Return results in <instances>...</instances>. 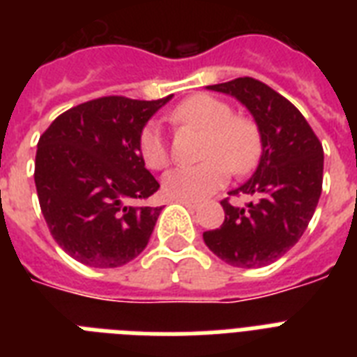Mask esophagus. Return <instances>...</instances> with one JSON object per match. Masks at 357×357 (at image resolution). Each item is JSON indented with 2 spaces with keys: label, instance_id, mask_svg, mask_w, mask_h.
Wrapping results in <instances>:
<instances>
[{
  "label": "esophagus",
  "instance_id": "esophagus-1",
  "mask_svg": "<svg viewBox=\"0 0 357 357\" xmlns=\"http://www.w3.org/2000/svg\"><path fill=\"white\" fill-rule=\"evenodd\" d=\"M178 204H183V206L190 207V209H196V207H200V202H195V200H176Z\"/></svg>",
  "mask_w": 357,
  "mask_h": 357
}]
</instances>
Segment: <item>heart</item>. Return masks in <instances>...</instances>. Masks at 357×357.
Instances as JSON below:
<instances>
[{"label":"heart","instance_id":"obj_1","mask_svg":"<svg viewBox=\"0 0 357 357\" xmlns=\"http://www.w3.org/2000/svg\"><path fill=\"white\" fill-rule=\"evenodd\" d=\"M170 119L206 131L202 150L206 161L168 170L162 178V190L168 198L202 200L224 187L229 170L241 176L259 161L263 142L257 123L248 116L234 114L231 105L218 98L196 94L174 109ZM139 151L142 161L153 170L167 167L168 148L155 122L146 123L140 131Z\"/></svg>","mask_w":357,"mask_h":357}]
</instances>
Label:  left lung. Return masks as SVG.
I'll use <instances>...</instances> for the list:
<instances>
[{
  "label": "left lung",
  "mask_w": 357,
  "mask_h": 357,
  "mask_svg": "<svg viewBox=\"0 0 357 357\" xmlns=\"http://www.w3.org/2000/svg\"><path fill=\"white\" fill-rule=\"evenodd\" d=\"M237 98L257 122L263 142L254 176L229 195H250L246 207L224 198V222L204 231L207 248L231 266L259 268L280 259L304 235L322 192L324 151L315 131L287 98L254 77L207 86Z\"/></svg>",
  "instance_id": "left-lung-1"
}]
</instances>
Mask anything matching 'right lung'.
<instances>
[{
	"instance_id": "right-lung-1",
	"label": "right lung",
	"mask_w": 357,
	"mask_h": 357,
	"mask_svg": "<svg viewBox=\"0 0 357 357\" xmlns=\"http://www.w3.org/2000/svg\"><path fill=\"white\" fill-rule=\"evenodd\" d=\"M170 96H103L64 111L40 135L35 185L52 237L83 265L114 268L146 248L162 207L140 206L159 183L139 135Z\"/></svg>"
}]
</instances>
